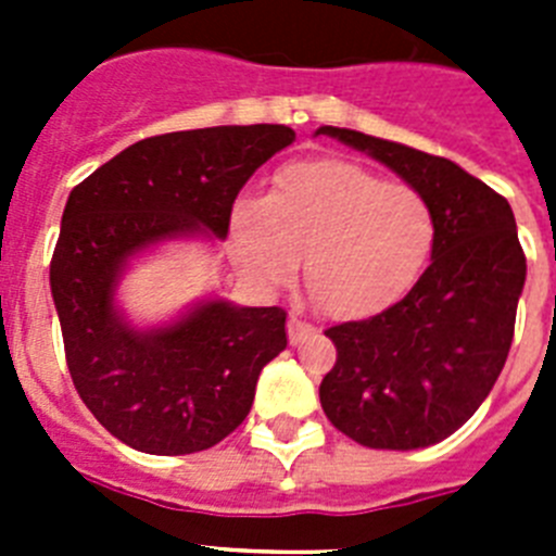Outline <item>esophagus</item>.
Masks as SVG:
<instances>
[{"mask_svg":"<svg viewBox=\"0 0 556 556\" xmlns=\"http://www.w3.org/2000/svg\"><path fill=\"white\" fill-rule=\"evenodd\" d=\"M287 333H289V342H292V345H301L308 333H314V328L308 326V323H303L301 317L292 312V314H289V320H287Z\"/></svg>","mask_w":556,"mask_h":556,"instance_id":"esophagus-1","label":"esophagus"}]
</instances>
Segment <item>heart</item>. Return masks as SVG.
Instances as JSON below:
<instances>
[{"label":"heart","mask_w":556,"mask_h":556,"mask_svg":"<svg viewBox=\"0 0 556 556\" xmlns=\"http://www.w3.org/2000/svg\"><path fill=\"white\" fill-rule=\"evenodd\" d=\"M434 208L409 184L342 159L283 166L267 198L230 214V248L250 281L281 287L306 250V283L328 314L367 320L395 306L424 275Z\"/></svg>","instance_id":"1"}]
</instances>
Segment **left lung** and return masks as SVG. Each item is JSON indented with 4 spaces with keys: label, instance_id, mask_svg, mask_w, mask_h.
I'll use <instances>...</instances> for the list:
<instances>
[{
    "label": "left lung",
    "instance_id": "1",
    "mask_svg": "<svg viewBox=\"0 0 556 556\" xmlns=\"http://www.w3.org/2000/svg\"><path fill=\"white\" fill-rule=\"evenodd\" d=\"M320 132L390 166L437 219L431 264L404 301L326 331L337 365L320 384L323 412L367 448H429L468 424L507 362L527 281L515 214L454 161L348 127Z\"/></svg>",
    "mask_w": 556,
    "mask_h": 556
}]
</instances>
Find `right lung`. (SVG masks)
Masks as SVG:
<instances>
[{"label": "right lung", "mask_w": 556, "mask_h": 556, "mask_svg": "<svg viewBox=\"0 0 556 556\" xmlns=\"http://www.w3.org/2000/svg\"><path fill=\"white\" fill-rule=\"evenodd\" d=\"M287 125H223L136 141L72 189L49 287L83 404L116 440L178 456L217 445L248 417L264 365L287 348V312L191 303L139 328L116 303L136 255L178 239L228 236L236 194L275 152Z\"/></svg>", "instance_id": "add662e5"}]
</instances>
